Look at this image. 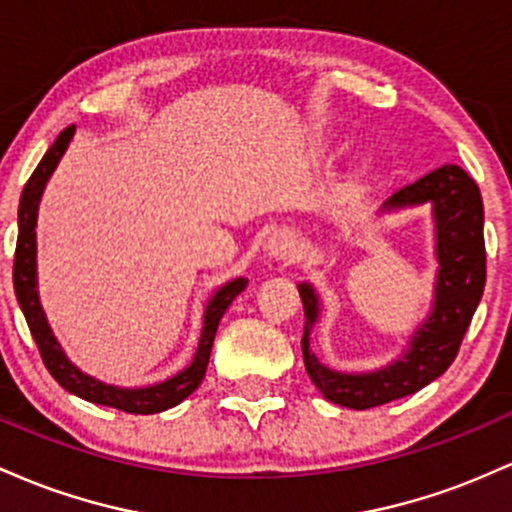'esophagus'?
Returning a JSON list of instances; mask_svg holds the SVG:
<instances>
[{"instance_id": "1", "label": "esophagus", "mask_w": 512, "mask_h": 512, "mask_svg": "<svg viewBox=\"0 0 512 512\" xmlns=\"http://www.w3.org/2000/svg\"><path fill=\"white\" fill-rule=\"evenodd\" d=\"M268 251H271V256L278 258V261H292V258L297 256V251H300V246H297L295 234L287 232V229H280V232H275L271 241H268Z\"/></svg>"}]
</instances>
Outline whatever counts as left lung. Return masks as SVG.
I'll return each instance as SVG.
<instances>
[{
	"label": "left lung",
	"mask_w": 512,
	"mask_h": 512,
	"mask_svg": "<svg viewBox=\"0 0 512 512\" xmlns=\"http://www.w3.org/2000/svg\"><path fill=\"white\" fill-rule=\"evenodd\" d=\"M433 203L438 227V287L428 321L413 336L409 353L384 370L367 375H341L324 367L309 350V329L317 321V295L297 285L304 304L302 355L307 375L326 399L348 409H375L409 396L440 377L457 358L462 338L479 307L486 285L484 203L479 186L457 164H445L409 186L399 188L384 208Z\"/></svg>",
	"instance_id": "obj_1"
}]
</instances>
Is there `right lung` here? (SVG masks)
<instances>
[{
	"instance_id": "right-lung-1",
	"label": "right lung",
	"mask_w": 512,
	"mask_h": 512,
	"mask_svg": "<svg viewBox=\"0 0 512 512\" xmlns=\"http://www.w3.org/2000/svg\"><path fill=\"white\" fill-rule=\"evenodd\" d=\"M74 135V125L65 128L57 135V140L50 145L45 157L40 159L36 171L31 174V179L26 181L24 193H21L19 203V239H16V254H14V290L16 300H19L21 309H24V317L28 321V329H31L33 341H36L40 358H43L45 367H48L50 375L55 377V382L60 387H65L67 392L82 396V399L91 401V404L99 406H111V409L125 411V413H159L164 409H171L179 401L186 399L188 394H193L195 389L203 382L205 370L210 363V350L212 341H215L217 326H220L222 314L227 312V307L232 304L234 297L239 295L246 287L244 278L232 280L222 290H217V295L212 297L208 304V312H205V326L203 336H200L198 353H195L193 363L186 370L179 372L176 377L166 380L162 384H154V387L145 389H118L108 387V384L96 382L94 377L84 375L74 367L70 360L62 353L60 343L55 341L53 331H50L48 321H45L43 309L38 302V290H36V212H38V200L43 193L45 181L53 174V169L60 162V157L65 154V149L70 147V140Z\"/></svg>"
}]
</instances>
